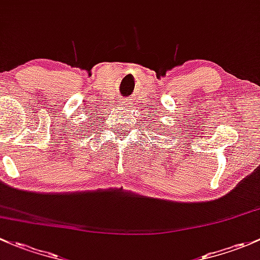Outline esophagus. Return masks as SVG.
Returning <instances> with one entry per match:
<instances>
[{
    "mask_svg": "<svg viewBox=\"0 0 260 260\" xmlns=\"http://www.w3.org/2000/svg\"><path fill=\"white\" fill-rule=\"evenodd\" d=\"M125 104H126V101H125Z\"/></svg>",
    "mask_w": 260,
    "mask_h": 260,
    "instance_id": "1",
    "label": "esophagus"
}]
</instances>
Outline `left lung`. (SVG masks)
Masks as SVG:
<instances>
[{
  "label": "left lung",
  "mask_w": 260,
  "mask_h": 260,
  "mask_svg": "<svg viewBox=\"0 0 260 260\" xmlns=\"http://www.w3.org/2000/svg\"><path fill=\"white\" fill-rule=\"evenodd\" d=\"M154 124L156 125V122H154ZM160 126H164V125H161V124H160ZM150 127H151V124H150ZM157 130H160L159 127H156V131H155V133H157ZM162 130H164L165 133H167V129H164V127H162ZM151 133H152V131H151ZM171 138H173V136H171ZM154 139H156V138H155V136H154ZM151 140H152V139H151Z\"/></svg>",
  "instance_id": "left-lung-1"
}]
</instances>
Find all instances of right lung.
<instances>
[{"mask_svg": "<svg viewBox=\"0 0 260 260\" xmlns=\"http://www.w3.org/2000/svg\"><path fill=\"white\" fill-rule=\"evenodd\" d=\"M89 125L91 126V125H92V122H89ZM99 125H100V124H99ZM90 126H86L85 129H90ZM95 126H96V125H95ZM92 130H95V129H92ZM86 133H87V130H86Z\"/></svg>", "mask_w": 260, "mask_h": 260, "instance_id": "add662e5", "label": "right lung"}]
</instances>
